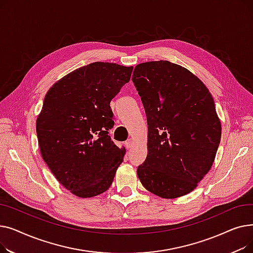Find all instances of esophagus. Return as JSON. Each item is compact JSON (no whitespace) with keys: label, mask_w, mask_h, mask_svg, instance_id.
<instances>
[{"label":"esophagus","mask_w":253,"mask_h":253,"mask_svg":"<svg viewBox=\"0 0 253 253\" xmlns=\"http://www.w3.org/2000/svg\"><path fill=\"white\" fill-rule=\"evenodd\" d=\"M125 147H126V149H128V150L132 147V141H131L130 139H128V140L125 141Z\"/></svg>","instance_id":"34e87169"}]
</instances>
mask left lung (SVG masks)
<instances>
[{
  "label": "left lung",
  "instance_id": "1",
  "mask_svg": "<svg viewBox=\"0 0 253 253\" xmlns=\"http://www.w3.org/2000/svg\"><path fill=\"white\" fill-rule=\"evenodd\" d=\"M133 82L148 120V156L137 167L143 187L165 199L196 189L213 164L221 126L209 90L167 60L135 66Z\"/></svg>",
  "mask_w": 253,
  "mask_h": 253
}]
</instances>
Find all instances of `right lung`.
Returning <instances> with one entry per match:
<instances>
[{
  "mask_svg": "<svg viewBox=\"0 0 253 253\" xmlns=\"http://www.w3.org/2000/svg\"><path fill=\"white\" fill-rule=\"evenodd\" d=\"M132 66L93 62L64 76L44 98L37 119L43 160L63 187L80 198L108 190L125 149L109 135L111 100L129 82Z\"/></svg>",
  "mask_w": 253,
  "mask_h": 253,
  "instance_id": "right-lung-1",
  "label": "right lung"
}]
</instances>
